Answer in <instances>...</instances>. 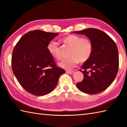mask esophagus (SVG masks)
Returning a JSON list of instances; mask_svg holds the SVG:
<instances>
[{
    "label": "esophagus",
    "instance_id": "1",
    "mask_svg": "<svg viewBox=\"0 0 127 127\" xmlns=\"http://www.w3.org/2000/svg\"><path fill=\"white\" fill-rule=\"evenodd\" d=\"M66 73L69 74H74V71H66Z\"/></svg>",
    "mask_w": 127,
    "mask_h": 127
}]
</instances>
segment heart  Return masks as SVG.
Instances as JSON below:
<instances>
[{
    "instance_id": "obj_1",
    "label": "heart",
    "mask_w": 127,
    "mask_h": 127,
    "mask_svg": "<svg viewBox=\"0 0 127 127\" xmlns=\"http://www.w3.org/2000/svg\"><path fill=\"white\" fill-rule=\"evenodd\" d=\"M64 41L72 47L70 58L64 59L59 63L61 68L71 70L76 66L79 62H87L92 56L93 45L87 38H82L76 35H69L64 37ZM47 49L50 55L56 59L61 58V51L58 42L51 40L48 43Z\"/></svg>"
}]
</instances>
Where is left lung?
<instances>
[{
    "label": "left lung",
    "mask_w": 127,
    "mask_h": 127,
    "mask_svg": "<svg viewBox=\"0 0 127 127\" xmlns=\"http://www.w3.org/2000/svg\"><path fill=\"white\" fill-rule=\"evenodd\" d=\"M73 32L85 35L93 45L91 57L80 70L84 78L76 83L77 87L85 93H100L111 85L117 75L119 66L117 45L108 35L99 29L88 28Z\"/></svg>",
    "instance_id": "obj_1"
}]
</instances>
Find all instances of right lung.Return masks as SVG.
I'll use <instances>...</instances> for the list:
<instances>
[{"mask_svg":"<svg viewBox=\"0 0 127 127\" xmlns=\"http://www.w3.org/2000/svg\"><path fill=\"white\" fill-rule=\"evenodd\" d=\"M58 33L35 30L25 34L13 48L12 69L16 79L28 93L41 96L51 92L59 76L65 73L56 65L47 49L48 43Z\"/></svg>","mask_w":127,"mask_h":127,"instance_id":"right-lung-1","label":"right lung"}]
</instances>
